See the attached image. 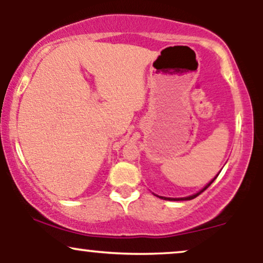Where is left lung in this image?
<instances>
[{
  "mask_svg": "<svg viewBox=\"0 0 263 263\" xmlns=\"http://www.w3.org/2000/svg\"><path fill=\"white\" fill-rule=\"evenodd\" d=\"M216 177H218V176H216ZM216 177H215V178H214V179H213V180H211V182H210L209 184H208V185H205V186H204V188L200 190V192H199V193H197V194H194V195H190V197H186V198H164V197H159V198L164 199V200H192V199L197 198V197H198V195H200V194H201V193H203V192H204V190H206L208 188H209V186H210V184H211V183H213V182H214V180H215V179H216Z\"/></svg>",
  "mask_w": 263,
  "mask_h": 263,
  "instance_id": "left-lung-1",
  "label": "left lung"
}]
</instances>
